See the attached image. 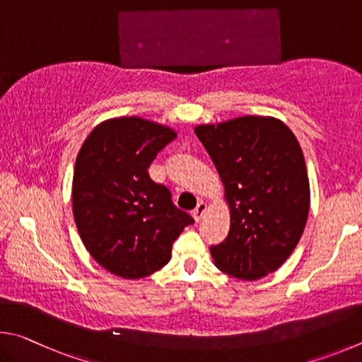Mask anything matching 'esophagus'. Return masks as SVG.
<instances>
[{
  "label": "esophagus",
  "instance_id": "1",
  "mask_svg": "<svg viewBox=\"0 0 362 362\" xmlns=\"http://www.w3.org/2000/svg\"><path fill=\"white\" fill-rule=\"evenodd\" d=\"M205 213H206V204H205V202H199L197 206L194 208L192 216H194L195 221H200L202 218L205 216Z\"/></svg>",
  "mask_w": 362,
  "mask_h": 362
}]
</instances>
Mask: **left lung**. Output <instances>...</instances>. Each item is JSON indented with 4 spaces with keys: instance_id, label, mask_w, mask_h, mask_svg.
Returning <instances> with one entry per match:
<instances>
[{
    "instance_id": "left-lung-1",
    "label": "left lung",
    "mask_w": 362,
    "mask_h": 362,
    "mask_svg": "<svg viewBox=\"0 0 362 362\" xmlns=\"http://www.w3.org/2000/svg\"><path fill=\"white\" fill-rule=\"evenodd\" d=\"M224 182L230 230L210 248L227 275L255 281L291 256L305 229L310 186L300 144L281 120L237 117L195 127Z\"/></svg>"
}]
</instances>
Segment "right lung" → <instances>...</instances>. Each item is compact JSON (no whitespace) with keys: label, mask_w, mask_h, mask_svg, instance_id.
<instances>
[{"label":"right lung","mask_w":362,"mask_h":362,"mask_svg":"<svg viewBox=\"0 0 362 362\" xmlns=\"http://www.w3.org/2000/svg\"><path fill=\"white\" fill-rule=\"evenodd\" d=\"M175 138L173 130L151 120L116 117L95 127L76 158V226L90 256L114 275L138 280L160 270L175 240L194 224L148 171Z\"/></svg>","instance_id":"obj_1"}]
</instances>
